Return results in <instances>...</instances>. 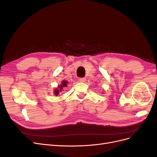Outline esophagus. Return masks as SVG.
Instances as JSON below:
<instances>
[{
    "label": "esophagus",
    "mask_w": 157,
    "mask_h": 157,
    "mask_svg": "<svg viewBox=\"0 0 157 157\" xmlns=\"http://www.w3.org/2000/svg\"><path fill=\"white\" fill-rule=\"evenodd\" d=\"M79 81L81 82H84L85 81H86V78H79Z\"/></svg>",
    "instance_id": "obj_1"
}]
</instances>
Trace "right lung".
I'll list each match as a JSON object with an SVG mask.
<instances>
[{
    "instance_id": "right-lung-1",
    "label": "right lung",
    "mask_w": 157,
    "mask_h": 157,
    "mask_svg": "<svg viewBox=\"0 0 157 157\" xmlns=\"http://www.w3.org/2000/svg\"><path fill=\"white\" fill-rule=\"evenodd\" d=\"M67 84H68V82L67 81V80H63V81L61 82V84L58 85V88H56L54 89V94L55 96H58L59 94V92H61L62 91H63V89L67 86Z\"/></svg>"
}]
</instances>
